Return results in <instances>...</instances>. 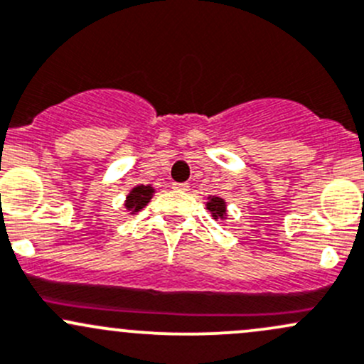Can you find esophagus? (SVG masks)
Returning <instances> with one entry per match:
<instances>
[{
	"mask_svg": "<svg viewBox=\"0 0 364 364\" xmlns=\"http://www.w3.org/2000/svg\"><path fill=\"white\" fill-rule=\"evenodd\" d=\"M172 188L178 190V192H188L190 186L188 183H172Z\"/></svg>",
	"mask_w": 364,
	"mask_h": 364,
	"instance_id": "esophagus-1",
	"label": "esophagus"
}]
</instances>
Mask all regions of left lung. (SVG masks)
<instances>
[{"label": "left lung", "mask_w": 364, "mask_h": 364, "mask_svg": "<svg viewBox=\"0 0 364 364\" xmlns=\"http://www.w3.org/2000/svg\"><path fill=\"white\" fill-rule=\"evenodd\" d=\"M205 208L209 209L214 220H227V202L216 195H209Z\"/></svg>", "instance_id": "left-lung-1"}]
</instances>
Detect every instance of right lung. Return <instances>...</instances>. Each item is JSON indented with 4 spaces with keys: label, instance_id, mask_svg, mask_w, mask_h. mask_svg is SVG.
<instances>
[{
    "label": "right lung",
    "instance_id": "1",
    "mask_svg": "<svg viewBox=\"0 0 364 364\" xmlns=\"http://www.w3.org/2000/svg\"><path fill=\"white\" fill-rule=\"evenodd\" d=\"M153 193H155V188L151 185H137L134 186L131 192L125 197V209H127L131 214H136L137 211L148 205V202L151 200Z\"/></svg>",
    "mask_w": 364,
    "mask_h": 364
}]
</instances>
